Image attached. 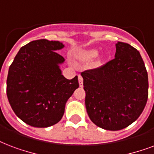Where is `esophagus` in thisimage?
Instances as JSON below:
<instances>
[{
  "label": "esophagus",
  "instance_id": "1",
  "mask_svg": "<svg viewBox=\"0 0 154 154\" xmlns=\"http://www.w3.org/2000/svg\"><path fill=\"white\" fill-rule=\"evenodd\" d=\"M78 82H79V85L81 87H82L83 86V78H82V77L81 76V75H79L78 76Z\"/></svg>",
  "mask_w": 154,
  "mask_h": 154
}]
</instances>
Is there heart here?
I'll use <instances>...</instances> for the list:
<instances>
[{
  "label": "heart",
  "instance_id": "obj_1",
  "mask_svg": "<svg viewBox=\"0 0 154 154\" xmlns=\"http://www.w3.org/2000/svg\"><path fill=\"white\" fill-rule=\"evenodd\" d=\"M99 53L98 49H81L75 52V57L81 61H88L97 57Z\"/></svg>",
  "mask_w": 154,
  "mask_h": 154
}]
</instances>
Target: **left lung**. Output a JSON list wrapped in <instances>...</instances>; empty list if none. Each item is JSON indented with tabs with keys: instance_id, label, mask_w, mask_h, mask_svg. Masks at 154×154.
<instances>
[{
	"instance_id": "1",
	"label": "left lung",
	"mask_w": 154,
	"mask_h": 154,
	"mask_svg": "<svg viewBox=\"0 0 154 154\" xmlns=\"http://www.w3.org/2000/svg\"><path fill=\"white\" fill-rule=\"evenodd\" d=\"M115 59L82 72L85 107L94 124L110 131L125 128L142 113L148 99V73L141 56L126 43L116 44Z\"/></svg>"
}]
</instances>
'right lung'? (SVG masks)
<instances>
[{
	"label": "right lung",
	"instance_id": "right-lung-1",
	"mask_svg": "<svg viewBox=\"0 0 154 154\" xmlns=\"http://www.w3.org/2000/svg\"><path fill=\"white\" fill-rule=\"evenodd\" d=\"M64 47L59 41H31L21 48L9 66L8 100L16 116L30 126L57 124L66 102L79 87L77 76L66 79L60 69L64 58L56 51Z\"/></svg>",
	"mask_w": 154,
	"mask_h": 154
}]
</instances>
